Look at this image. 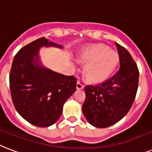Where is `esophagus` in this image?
Returning a JSON list of instances; mask_svg holds the SVG:
<instances>
[{"mask_svg": "<svg viewBox=\"0 0 152 152\" xmlns=\"http://www.w3.org/2000/svg\"><path fill=\"white\" fill-rule=\"evenodd\" d=\"M76 88H77V89H82L84 88V85L82 84L80 82H77V84H76Z\"/></svg>", "mask_w": 152, "mask_h": 152, "instance_id": "esophagus-1", "label": "esophagus"}]
</instances>
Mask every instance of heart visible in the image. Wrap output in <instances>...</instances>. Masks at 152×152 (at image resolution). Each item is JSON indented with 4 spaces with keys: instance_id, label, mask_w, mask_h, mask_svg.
Segmentation results:
<instances>
[{
    "instance_id": "heart-1",
    "label": "heart",
    "mask_w": 152,
    "mask_h": 152,
    "mask_svg": "<svg viewBox=\"0 0 152 152\" xmlns=\"http://www.w3.org/2000/svg\"><path fill=\"white\" fill-rule=\"evenodd\" d=\"M78 58L86 64L83 70L86 79L92 83H99L107 79L119 63L117 52L102 44L86 47L80 52Z\"/></svg>"
}]
</instances>
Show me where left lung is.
Segmentation results:
<instances>
[{"label": "left lung", "mask_w": 152, "mask_h": 152, "mask_svg": "<svg viewBox=\"0 0 152 152\" xmlns=\"http://www.w3.org/2000/svg\"><path fill=\"white\" fill-rule=\"evenodd\" d=\"M120 68L116 75L101 84L85 87L82 113L89 124L107 128L121 121L131 109L139 83V70L129 52L115 43Z\"/></svg>", "instance_id": "left-lung-1"}]
</instances>
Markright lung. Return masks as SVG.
<instances>
[{
	"mask_svg": "<svg viewBox=\"0 0 152 152\" xmlns=\"http://www.w3.org/2000/svg\"><path fill=\"white\" fill-rule=\"evenodd\" d=\"M63 49L45 37L31 42L19 50L12 65L9 85L12 102L23 119L35 126L49 127L59 119L63 104L75 92L77 80L55 72L43 65L42 48Z\"/></svg>",
	"mask_w": 152,
	"mask_h": 152,
	"instance_id": "1",
	"label": "right lung"
}]
</instances>
